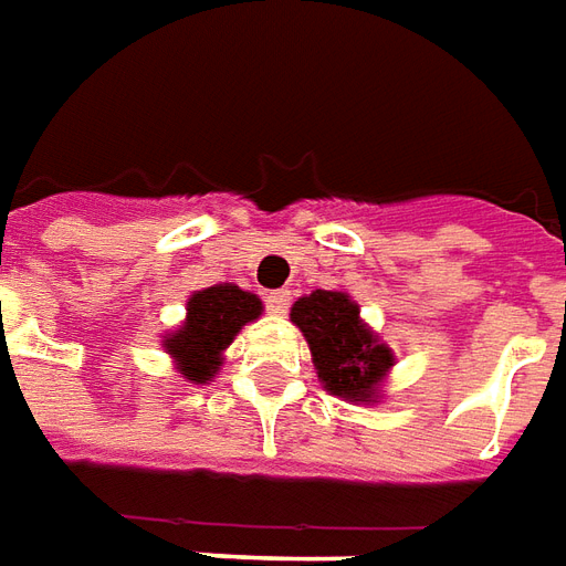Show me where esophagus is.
I'll list each match as a JSON object with an SVG mask.
<instances>
[{
    "instance_id": "esophagus-1",
    "label": "esophagus",
    "mask_w": 566,
    "mask_h": 566,
    "mask_svg": "<svg viewBox=\"0 0 566 566\" xmlns=\"http://www.w3.org/2000/svg\"><path fill=\"white\" fill-rule=\"evenodd\" d=\"M291 306V294L287 291H270L266 294V308H270L272 315H284Z\"/></svg>"
}]
</instances>
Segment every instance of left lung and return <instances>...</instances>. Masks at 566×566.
I'll list each match as a JSON object with an SVG mask.
<instances>
[{
	"instance_id": "8db88e82",
	"label": "left lung",
	"mask_w": 566,
	"mask_h": 566,
	"mask_svg": "<svg viewBox=\"0 0 566 566\" xmlns=\"http://www.w3.org/2000/svg\"><path fill=\"white\" fill-rule=\"evenodd\" d=\"M291 321L306 336L324 391L345 403H379L397 355L345 291H312L291 306Z\"/></svg>"
}]
</instances>
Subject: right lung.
<instances>
[{
    "label": "right lung",
    "instance_id": "right-lung-1",
    "mask_svg": "<svg viewBox=\"0 0 566 566\" xmlns=\"http://www.w3.org/2000/svg\"><path fill=\"white\" fill-rule=\"evenodd\" d=\"M263 315L258 294L239 284H211L187 296L185 321L163 336V352L172 357L175 373L190 385H209L223 367L230 348L245 324Z\"/></svg>",
    "mask_w": 566,
    "mask_h": 566
}]
</instances>
